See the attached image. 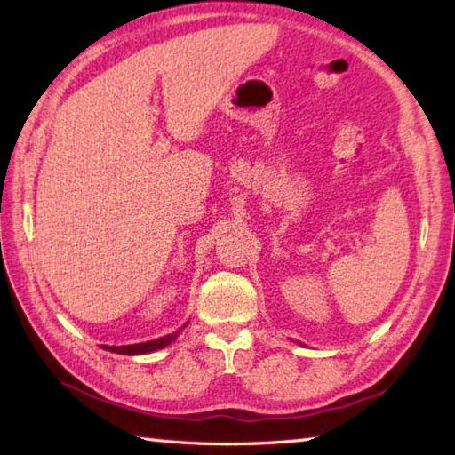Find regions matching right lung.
I'll list each match as a JSON object with an SVG mask.
<instances>
[{"label": "right lung", "mask_w": 455, "mask_h": 455, "mask_svg": "<svg viewBox=\"0 0 455 455\" xmlns=\"http://www.w3.org/2000/svg\"><path fill=\"white\" fill-rule=\"evenodd\" d=\"M186 324H183V326H186ZM178 334H180V331L172 332V334H166V336H162V338H156V340H150V342L129 344V346H101V347H105V350H109V352H115V354L139 355V354H148V352H154V350H162V347H166L168 344H172L173 340H176Z\"/></svg>", "instance_id": "add662e5"}]
</instances>
